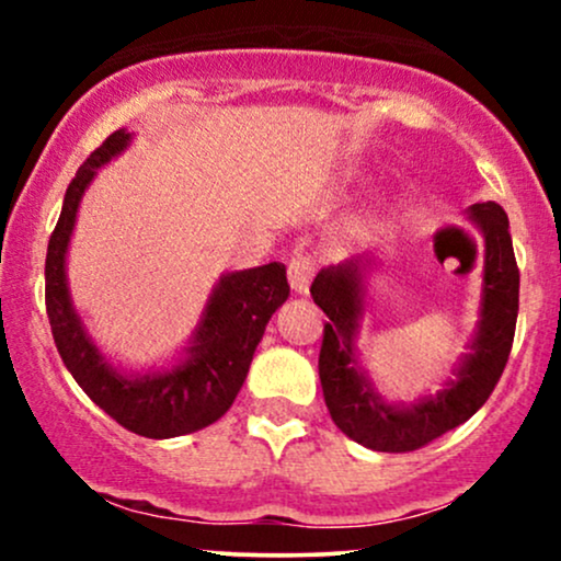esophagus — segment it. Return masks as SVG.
I'll list each match as a JSON object with an SVG mask.
<instances>
[{
    "label": "esophagus",
    "mask_w": 561,
    "mask_h": 561,
    "mask_svg": "<svg viewBox=\"0 0 561 561\" xmlns=\"http://www.w3.org/2000/svg\"><path fill=\"white\" fill-rule=\"evenodd\" d=\"M289 285H293L295 293H308V285H311L313 274H317V259L308 253H298L293 261H289Z\"/></svg>",
    "instance_id": "esophagus-1"
}]
</instances>
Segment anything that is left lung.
<instances>
[{
	"label": "left lung",
	"instance_id": "left-lung-1",
	"mask_svg": "<svg viewBox=\"0 0 561 561\" xmlns=\"http://www.w3.org/2000/svg\"><path fill=\"white\" fill-rule=\"evenodd\" d=\"M485 237V298L478 340L465 364L435 398L396 409L379 401L356 369L353 334L362 317V274L358 263L321 268L311 285V298L330 317L319 351V379L327 409L351 440L385 454L424 448L435 437L465 424L491 398L508 362L519 311V268L514 259L508 218L499 203H474L469 208Z\"/></svg>",
	"mask_w": 561,
	"mask_h": 561
}]
</instances>
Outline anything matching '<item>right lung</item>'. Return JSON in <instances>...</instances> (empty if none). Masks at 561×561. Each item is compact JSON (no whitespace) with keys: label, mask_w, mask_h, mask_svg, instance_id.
Masks as SVG:
<instances>
[{"label":"right lung","mask_w":561,"mask_h":561,"mask_svg":"<svg viewBox=\"0 0 561 561\" xmlns=\"http://www.w3.org/2000/svg\"><path fill=\"white\" fill-rule=\"evenodd\" d=\"M128 145L124 128L113 131L83 160L68 184L62 214L49 237L47 266H44V300L53 327V337L62 364L81 390L113 416L121 427L145 437L190 435L221 420L234 403L250 362L259 347L268 319L289 298L285 263L248 268L224 276L208 302L197 345L192 356L169 375L128 379L107 366L81 330L66 287V250L76 224L81 195L94 179V169L105 165Z\"/></svg>","instance_id":"1"}]
</instances>
